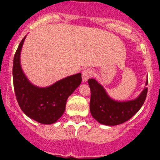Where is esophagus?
<instances>
[{
  "instance_id": "34e87169",
  "label": "esophagus",
  "mask_w": 160,
  "mask_h": 160,
  "mask_svg": "<svg viewBox=\"0 0 160 160\" xmlns=\"http://www.w3.org/2000/svg\"><path fill=\"white\" fill-rule=\"evenodd\" d=\"M93 75V71L91 70H85L82 72V79H83V82H87L90 78H91Z\"/></svg>"
}]
</instances>
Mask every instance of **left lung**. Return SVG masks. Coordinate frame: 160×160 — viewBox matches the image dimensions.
<instances>
[{"label":"left lung","instance_id":"8db88e82","mask_svg":"<svg viewBox=\"0 0 160 160\" xmlns=\"http://www.w3.org/2000/svg\"><path fill=\"white\" fill-rule=\"evenodd\" d=\"M90 88V111L91 115L100 124L108 126L120 125L128 121L143 105L148 88H145L135 99L118 101L112 99L102 85L95 79L88 80ZM148 84L146 79V86Z\"/></svg>","mask_w":160,"mask_h":160}]
</instances>
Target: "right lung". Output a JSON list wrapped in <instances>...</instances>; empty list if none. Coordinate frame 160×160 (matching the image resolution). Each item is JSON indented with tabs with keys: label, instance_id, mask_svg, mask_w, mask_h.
<instances>
[{
	"label": "right lung",
	"instance_id": "right-lung-1",
	"mask_svg": "<svg viewBox=\"0 0 160 160\" xmlns=\"http://www.w3.org/2000/svg\"><path fill=\"white\" fill-rule=\"evenodd\" d=\"M25 38L19 44L13 62L16 98L21 109L28 118L44 125L53 124L62 115L67 99L81 83V73L65 77L46 88L32 84L21 66V51Z\"/></svg>",
	"mask_w": 160,
	"mask_h": 160
}]
</instances>
